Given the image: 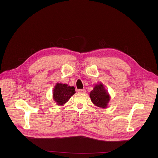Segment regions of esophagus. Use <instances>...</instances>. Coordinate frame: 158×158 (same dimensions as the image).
<instances>
[{
    "mask_svg": "<svg viewBox=\"0 0 158 158\" xmlns=\"http://www.w3.org/2000/svg\"><path fill=\"white\" fill-rule=\"evenodd\" d=\"M85 89H79L78 91H77V93H81V94H84V93H85Z\"/></svg>",
    "mask_w": 158,
    "mask_h": 158,
    "instance_id": "obj_1",
    "label": "esophagus"
}]
</instances>
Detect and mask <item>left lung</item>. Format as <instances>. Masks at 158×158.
<instances>
[{
    "instance_id": "obj_1",
    "label": "left lung",
    "mask_w": 158,
    "mask_h": 158,
    "mask_svg": "<svg viewBox=\"0 0 158 158\" xmlns=\"http://www.w3.org/2000/svg\"><path fill=\"white\" fill-rule=\"evenodd\" d=\"M91 101L99 107L106 108L109 101V95L102 84H97L90 93Z\"/></svg>"
}]
</instances>
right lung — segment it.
<instances>
[{"mask_svg":"<svg viewBox=\"0 0 158 158\" xmlns=\"http://www.w3.org/2000/svg\"><path fill=\"white\" fill-rule=\"evenodd\" d=\"M74 93H76L74 87L57 83L54 89L53 98L57 104L60 106L64 104Z\"/></svg>","mask_w":158,"mask_h":158,"instance_id":"right-lung-1","label":"right lung"}]
</instances>
